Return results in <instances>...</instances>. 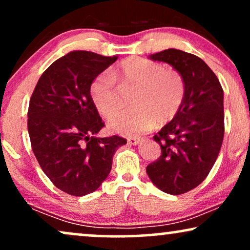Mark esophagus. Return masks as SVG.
I'll return each mask as SVG.
<instances>
[{
	"mask_svg": "<svg viewBox=\"0 0 250 250\" xmlns=\"http://www.w3.org/2000/svg\"><path fill=\"white\" fill-rule=\"evenodd\" d=\"M142 142V138H137V137H129L128 138V143L130 145H137Z\"/></svg>",
	"mask_w": 250,
	"mask_h": 250,
	"instance_id": "34e87169",
	"label": "esophagus"
}]
</instances>
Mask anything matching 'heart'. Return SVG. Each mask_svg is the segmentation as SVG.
Segmentation results:
<instances>
[{"instance_id":"b5f03b06","label":"heart","mask_w":250,"mask_h":250,"mask_svg":"<svg viewBox=\"0 0 250 250\" xmlns=\"http://www.w3.org/2000/svg\"><path fill=\"white\" fill-rule=\"evenodd\" d=\"M118 80L123 87L136 86L132 96L135 106L112 116L108 125L122 135L135 136L150 130L156 125H165L178 114L186 93L182 75L174 69H165L158 62L142 58L123 60L112 72L98 75L90 86L92 102L106 118L123 104Z\"/></svg>"}]
</instances>
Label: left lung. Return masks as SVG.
Instances as JSON below:
<instances>
[{
    "label": "left lung",
    "instance_id": "left-lung-1",
    "mask_svg": "<svg viewBox=\"0 0 250 250\" xmlns=\"http://www.w3.org/2000/svg\"><path fill=\"white\" fill-rule=\"evenodd\" d=\"M182 75L185 99L178 114L153 136L162 156L146 167L160 190L181 195L204 181L216 163L224 138V91L203 60L169 48L150 55Z\"/></svg>",
    "mask_w": 250,
    "mask_h": 250
}]
</instances>
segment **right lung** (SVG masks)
<instances>
[{
  "instance_id": "1",
  "label": "right lung",
  "mask_w": 250,
  "mask_h": 250,
  "mask_svg": "<svg viewBox=\"0 0 250 250\" xmlns=\"http://www.w3.org/2000/svg\"><path fill=\"white\" fill-rule=\"evenodd\" d=\"M116 56L74 50L41 75L30 99L27 130L38 163L60 190L84 196L97 190L112 169L113 156L127 141L97 137L105 127L90 94L98 75Z\"/></svg>"
}]
</instances>
